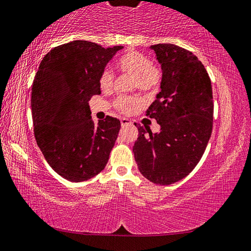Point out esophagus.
Masks as SVG:
<instances>
[{"mask_svg":"<svg viewBox=\"0 0 251 251\" xmlns=\"http://www.w3.org/2000/svg\"><path fill=\"white\" fill-rule=\"evenodd\" d=\"M121 126H128V125H131V121L130 120H128V119H126V118H123V119H121Z\"/></svg>","mask_w":251,"mask_h":251,"instance_id":"esophagus-1","label":"esophagus"}]
</instances>
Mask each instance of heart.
Wrapping results in <instances>:
<instances>
[{
	"mask_svg": "<svg viewBox=\"0 0 251 251\" xmlns=\"http://www.w3.org/2000/svg\"><path fill=\"white\" fill-rule=\"evenodd\" d=\"M117 67L123 74L132 76L133 88H137L141 92H151L159 87L162 78V74L159 67L151 64L147 56L135 50H129L119 57L117 60ZM113 83V74L110 69L105 68L100 75L99 85L103 91L111 89ZM139 103L135 97L120 96L114 100V108L118 111L128 113L131 109L137 107Z\"/></svg>",
	"mask_w": 251,
	"mask_h": 251,
	"instance_id": "heart-1",
	"label": "heart"
}]
</instances>
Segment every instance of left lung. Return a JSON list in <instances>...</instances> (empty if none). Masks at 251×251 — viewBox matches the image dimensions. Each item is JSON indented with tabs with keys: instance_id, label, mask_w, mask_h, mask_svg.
<instances>
[{
	"instance_id": "1",
	"label": "left lung",
	"mask_w": 251,
	"mask_h": 251,
	"mask_svg": "<svg viewBox=\"0 0 251 251\" xmlns=\"http://www.w3.org/2000/svg\"><path fill=\"white\" fill-rule=\"evenodd\" d=\"M151 48L162 68L161 91L147 110L160 132L137 126L134 159L144 177L170 185L187 176L203 156L213 130L212 82L201 61L192 51L156 44Z\"/></svg>"
}]
</instances>
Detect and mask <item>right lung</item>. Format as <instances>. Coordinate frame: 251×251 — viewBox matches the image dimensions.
<instances>
[{"label":"right lung","mask_w":251,"mask_h":251,"mask_svg":"<svg viewBox=\"0 0 251 251\" xmlns=\"http://www.w3.org/2000/svg\"><path fill=\"white\" fill-rule=\"evenodd\" d=\"M122 48L63 44L45 55L34 78L35 139L50 168L70 182L87 181L104 169L120 131V121L110 116L96 125L88 102L100 95V75Z\"/></svg>","instance_id":"obj_1"}]
</instances>
